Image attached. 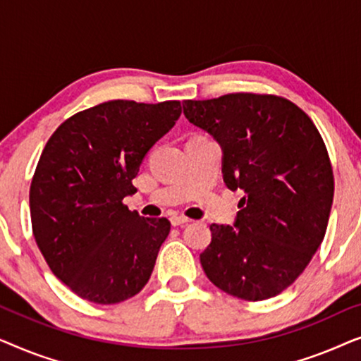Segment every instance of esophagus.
Instances as JSON below:
<instances>
[{"instance_id": "34e87169", "label": "esophagus", "mask_w": 361, "mask_h": 361, "mask_svg": "<svg viewBox=\"0 0 361 361\" xmlns=\"http://www.w3.org/2000/svg\"><path fill=\"white\" fill-rule=\"evenodd\" d=\"M189 219H185V216H180V215H174V216H171V224H172V226H180V225H185V224H189Z\"/></svg>"}]
</instances>
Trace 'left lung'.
<instances>
[{
	"label": "left lung",
	"mask_w": 361,
	"mask_h": 361,
	"mask_svg": "<svg viewBox=\"0 0 361 361\" xmlns=\"http://www.w3.org/2000/svg\"><path fill=\"white\" fill-rule=\"evenodd\" d=\"M182 106L220 145L225 185L245 192L233 226L210 225L202 268L235 298H273L298 279L327 230L334 174L322 137L281 97L231 93Z\"/></svg>",
	"instance_id": "1"
}]
</instances>
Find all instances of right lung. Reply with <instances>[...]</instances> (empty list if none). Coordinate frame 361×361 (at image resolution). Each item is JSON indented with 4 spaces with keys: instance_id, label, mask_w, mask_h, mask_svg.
I'll return each mask as SVG.
<instances>
[{
    "instance_id": "right-lung-1",
    "label": "right lung",
    "mask_w": 361,
    "mask_h": 361,
    "mask_svg": "<svg viewBox=\"0 0 361 361\" xmlns=\"http://www.w3.org/2000/svg\"><path fill=\"white\" fill-rule=\"evenodd\" d=\"M180 113L179 102H105L63 121L44 147L29 192L34 238L82 299L118 304L149 281L171 221L145 219L123 199Z\"/></svg>"
}]
</instances>
